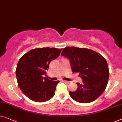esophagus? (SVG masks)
<instances>
[{
    "label": "esophagus",
    "instance_id": "esophagus-1",
    "mask_svg": "<svg viewBox=\"0 0 122 122\" xmlns=\"http://www.w3.org/2000/svg\"><path fill=\"white\" fill-rule=\"evenodd\" d=\"M64 81L65 82L68 83H68H70V81Z\"/></svg>",
    "mask_w": 122,
    "mask_h": 122
}]
</instances>
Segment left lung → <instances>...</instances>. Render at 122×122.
<instances>
[{
    "label": "left lung",
    "mask_w": 122,
    "mask_h": 122,
    "mask_svg": "<svg viewBox=\"0 0 122 122\" xmlns=\"http://www.w3.org/2000/svg\"><path fill=\"white\" fill-rule=\"evenodd\" d=\"M61 55L70 60L73 73L79 72L83 79V84L77 83V90L69 92L71 97L83 103L97 99L108 81L109 69L105 58L92 50L73 46L65 48Z\"/></svg>",
    "instance_id": "8db88e82"
}]
</instances>
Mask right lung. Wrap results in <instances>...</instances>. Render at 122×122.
<instances>
[{"label": "right lung", "instance_id": "1", "mask_svg": "<svg viewBox=\"0 0 122 122\" xmlns=\"http://www.w3.org/2000/svg\"><path fill=\"white\" fill-rule=\"evenodd\" d=\"M62 49L42 48L29 51L20 58L16 70L17 83L21 90L31 100L43 102L55 95L59 81L47 78L50 62L59 57Z\"/></svg>", "mask_w": 122, "mask_h": 122}]
</instances>
